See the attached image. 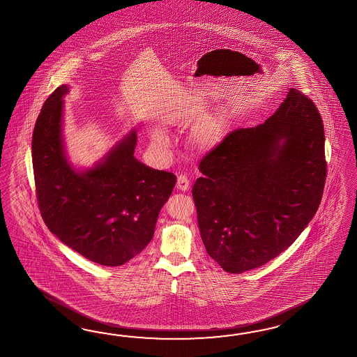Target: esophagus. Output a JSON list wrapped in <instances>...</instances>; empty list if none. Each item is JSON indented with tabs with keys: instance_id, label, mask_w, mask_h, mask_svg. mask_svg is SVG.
Here are the masks:
<instances>
[{
	"instance_id": "34e87169",
	"label": "esophagus",
	"mask_w": 357,
	"mask_h": 357,
	"mask_svg": "<svg viewBox=\"0 0 357 357\" xmlns=\"http://www.w3.org/2000/svg\"><path fill=\"white\" fill-rule=\"evenodd\" d=\"M190 185H191V181L187 175L181 174L178 176V181H176V188L179 191H188L190 190Z\"/></svg>"
}]
</instances>
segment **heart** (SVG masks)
<instances>
[{
  "instance_id": "obj_1",
  "label": "heart",
  "mask_w": 357,
  "mask_h": 357,
  "mask_svg": "<svg viewBox=\"0 0 357 357\" xmlns=\"http://www.w3.org/2000/svg\"><path fill=\"white\" fill-rule=\"evenodd\" d=\"M226 135V122L222 116L210 117L209 120L201 123L196 140L197 144L202 148L215 147ZM152 139L158 147L166 148L170 146V137L164 129L155 128L152 130Z\"/></svg>"
}]
</instances>
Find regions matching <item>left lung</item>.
<instances>
[{"instance_id": "1", "label": "left lung", "mask_w": 357, "mask_h": 357, "mask_svg": "<svg viewBox=\"0 0 357 357\" xmlns=\"http://www.w3.org/2000/svg\"><path fill=\"white\" fill-rule=\"evenodd\" d=\"M192 188L201 238L229 273L287 250L312 220L326 178L321 116L296 89L263 123L238 129L201 160Z\"/></svg>"}]
</instances>
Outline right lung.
Here are the masks:
<instances>
[{
  "label": "right lung",
  "mask_w": 357,
  "mask_h": 357,
  "mask_svg": "<svg viewBox=\"0 0 357 357\" xmlns=\"http://www.w3.org/2000/svg\"><path fill=\"white\" fill-rule=\"evenodd\" d=\"M68 93V85L55 89L36 121L32 162L38 208L47 228L72 250L102 266H121L152 240L176 176L134 157V129L94 166L72 165L63 140V98Z\"/></svg>",
  "instance_id": "1"
}]
</instances>
